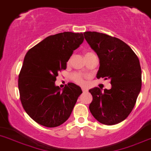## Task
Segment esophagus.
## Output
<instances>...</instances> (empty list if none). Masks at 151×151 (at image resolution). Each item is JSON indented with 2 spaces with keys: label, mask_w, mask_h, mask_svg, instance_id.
Segmentation results:
<instances>
[{
  "label": "esophagus",
  "mask_w": 151,
  "mask_h": 151,
  "mask_svg": "<svg viewBox=\"0 0 151 151\" xmlns=\"http://www.w3.org/2000/svg\"><path fill=\"white\" fill-rule=\"evenodd\" d=\"M82 91H83V93H85V92H87L88 91V89L86 88H82Z\"/></svg>",
  "instance_id": "esophagus-1"
}]
</instances>
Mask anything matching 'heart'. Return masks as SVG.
<instances>
[{
	"instance_id": "heart-1",
	"label": "heart",
	"mask_w": 151,
	"mask_h": 151,
	"mask_svg": "<svg viewBox=\"0 0 151 151\" xmlns=\"http://www.w3.org/2000/svg\"><path fill=\"white\" fill-rule=\"evenodd\" d=\"M93 54L91 52H86L85 53V58H87L89 56H91ZM71 79L75 82L76 83L79 85H83L85 83L84 81V76L83 74H80V73H74V74L71 75Z\"/></svg>"
}]
</instances>
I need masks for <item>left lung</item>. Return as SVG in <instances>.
<instances>
[{
	"label": "left lung",
	"instance_id": "1",
	"mask_svg": "<svg viewBox=\"0 0 151 151\" xmlns=\"http://www.w3.org/2000/svg\"><path fill=\"white\" fill-rule=\"evenodd\" d=\"M89 46L98 55L96 77L111 80V88L90 89L93 100L91 114L100 123L116 125L131 114L142 87L139 60L128 45L119 39L96 32L83 33Z\"/></svg>",
	"mask_w": 151,
	"mask_h": 151
}]
</instances>
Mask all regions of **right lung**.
Returning <instances> with one entry per match:
<instances>
[{
    "label": "right lung",
    "mask_w": 151,
    "mask_h": 151,
    "mask_svg": "<svg viewBox=\"0 0 151 151\" xmlns=\"http://www.w3.org/2000/svg\"><path fill=\"white\" fill-rule=\"evenodd\" d=\"M83 40V33L62 32L47 37L26 53L18 76L19 93L23 108L37 123L55 128L71 115L81 88L68 83L60 91L55 82Z\"/></svg>",
    "instance_id": "obj_1"
}]
</instances>
